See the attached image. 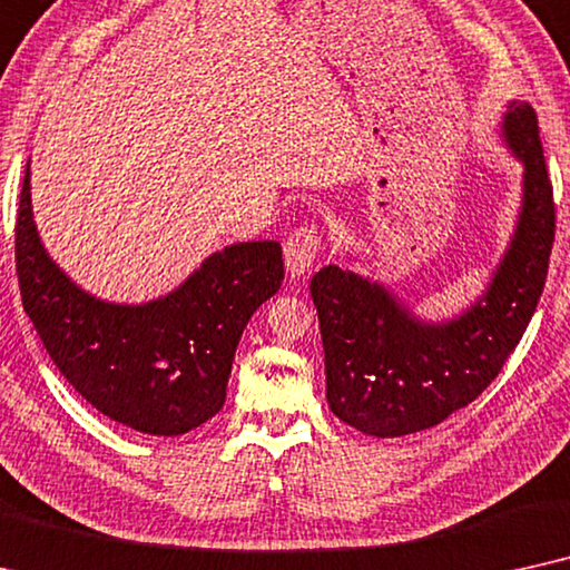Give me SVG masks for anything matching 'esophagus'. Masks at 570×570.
Masks as SVG:
<instances>
[{
	"mask_svg": "<svg viewBox=\"0 0 570 570\" xmlns=\"http://www.w3.org/2000/svg\"><path fill=\"white\" fill-rule=\"evenodd\" d=\"M323 247V234L315 224L299 226L297 232H292L284 242V263L286 271L292 276H305V273L313 268L317 253Z\"/></svg>",
	"mask_w": 570,
	"mask_h": 570,
	"instance_id": "esophagus-1",
	"label": "esophagus"
}]
</instances>
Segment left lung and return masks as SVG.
Here are the masks:
<instances>
[{"label": "left lung", "instance_id": "8db88e82", "mask_svg": "<svg viewBox=\"0 0 570 570\" xmlns=\"http://www.w3.org/2000/svg\"><path fill=\"white\" fill-rule=\"evenodd\" d=\"M505 142L523 164L511 247L488 292L449 323H422L375 281L325 265L309 281L325 352V399L354 430L399 438L435 428L495 381L548 281L556 200L537 114L511 101Z\"/></svg>", "mask_w": 570, "mask_h": 570}]
</instances>
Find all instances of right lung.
<instances>
[{"mask_svg": "<svg viewBox=\"0 0 570 570\" xmlns=\"http://www.w3.org/2000/svg\"><path fill=\"white\" fill-rule=\"evenodd\" d=\"M14 268L22 307L67 383L109 420L146 435H185L218 414L242 331L284 281L278 242H242L210 255L161 299L90 297L38 239L28 169Z\"/></svg>", "mask_w": 570, "mask_h": 570, "instance_id": "1", "label": "right lung"}]
</instances>
